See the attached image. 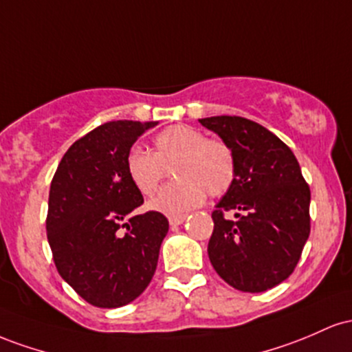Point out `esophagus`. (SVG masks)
<instances>
[{
    "mask_svg": "<svg viewBox=\"0 0 352 352\" xmlns=\"http://www.w3.org/2000/svg\"><path fill=\"white\" fill-rule=\"evenodd\" d=\"M184 221H186V216L184 214L169 216V224H171V226H179V224H183Z\"/></svg>",
    "mask_w": 352,
    "mask_h": 352,
    "instance_id": "34e87169",
    "label": "esophagus"
}]
</instances>
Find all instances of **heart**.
<instances>
[{
  "mask_svg": "<svg viewBox=\"0 0 352 352\" xmlns=\"http://www.w3.org/2000/svg\"><path fill=\"white\" fill-rule=\"evenodd\" d=\"M175 166L176 183L168 184L151 199L149 208L169 216L183 214L206 201V196L226 195L236 177V156L231 144L221 138L188 124L169 126L156 134L153 153L131 148L126 171L134 188L153 196Z\"/></svg>",
  "mask_w": 352,
  "mask_h": 352,
  "instance_id": "1",
  "label": "heart"
}]
</instances>
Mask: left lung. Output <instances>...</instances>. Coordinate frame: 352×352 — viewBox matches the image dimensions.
<instances>
[{"label":"left lung","instance_id":"left-lung-1","mask_svg":"<svg viewBox=\"0 0 352 352\" xmlns=\"http://www.w3.org/2000/svg\"><path fill=\"white\" fill-rule=\"evenodd\" d=\"M199 123L236 156L234 183L211 214L209 261L229 286L263 293L289 278L301 259L311 232L309 186L289 146L264 126L241 116Z\"/></svg>","mask_w":352,"mask_h":352}]
</instances>
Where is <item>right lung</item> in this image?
Wrapping results in <instances>:
<instances>
[{"label": "right lung", "instance_id": "obj_1", "mask_svg": "<svg viewBox=\"0 0 352 352\" xmlns=\"http://www.w3.org/2000/svg\"><path fill=\"white\" fill-rule=\"evenodd\" d=\"M155 121H109L71 144L50 188L46 236L63 279L96 307L134 301L155 276L169 223L134 214L143 195L126 171L134 141Z\"/></svg>", "mask_w": 352, "mask_h": 352}]
</instances>
